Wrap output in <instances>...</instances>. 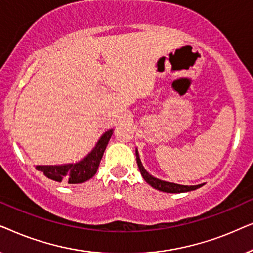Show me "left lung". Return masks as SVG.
<instances>
[{"label": "left lung", "instance_id": "1", "mask_svg": "<svg viewBox=\"0 0 253 253\" xmlns=\"http://www.w3.org/2000/svg\"><path fill=\"white\" fill-rule=\"evenodd\" d=\"M136 159H137L138 168H139V171L141 176H143V178L152 186V188L157 189L159 191L167 192V193H182V192L193 191V190L198 189L200 186L204 185V183L203 184H198V185H182V184H177V183L167 182V181H164V179L157 178L154 177V176H152L150 172L144 168V166L140 161L139 153H138L137 148H136Z\"/></svg>", "mask_w": 253, "mask_h": 253}]
</instances>
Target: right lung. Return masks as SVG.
I'll list each match as a JSON object with an SVG mask.
<instances>
[{
  "instance_id": "add662e5",
  "label": "right lung",
  "mask_w": 253,
  "mask_h": 253,
  "mask_svg": "<svg viewBox=\"0 0 253 253\" xmlns=\"http://www.w3.org/2000/svg\"><path fill=\"white\" fill-rule=\"evenodd\" d=\"M113 132L114 130L109 129L102 133V136L96 141L95 146L82 160L62 165H37L36 168L42 171L46 177L56 182L78 184V183L88 181L98 170L103 152L108 145Z\"/></svg>"
}]
</instances>
